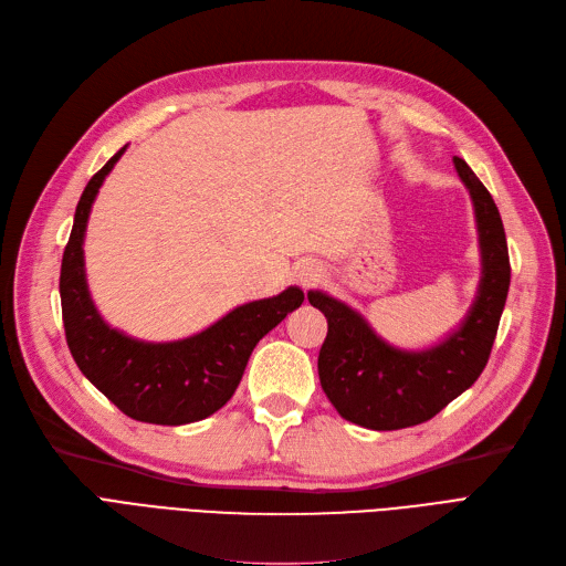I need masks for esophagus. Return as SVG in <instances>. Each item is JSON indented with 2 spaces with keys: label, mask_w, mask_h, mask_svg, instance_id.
I'll return each mask as SVG.
<instances>
[{
  "label": "esophagus",
  "mask_w": 566,
  "mask_h": 566,
  "mask_svg": "<svg viewBox=\"0 0 566 566\" xmlns=\"http://www.w3.org/2000/svg\"><path fill=\"white\" fill-rule=\"evenodd\" d=\"M321 276H323V269H321L318 264L304 262V264H300V266H297V279H300V283H302V285H313V283H318V281H321Z\"/></svg>",
  "instance_id": "34e87169"
}]
</instances>
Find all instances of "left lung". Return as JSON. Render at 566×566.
I'll use <instances>...</instances> for the list:
<instances>
[{
  "label": "left lung",
  "instance_id": "8db88e82",
  "mask_svg": "<svg viewBox=\"0 0 566 566\" xmlns=\"http://www.w3.org/2000/svg\"><path fill=\"white\" fill-rule=\"evenodd\" d=\"M476 213L481 283L462 325L424 350L390 346L357 311L321 290L308 302L327 318L321 386L338 416L376 432L420 424L469 390L488 365L509 295L511 264L500 209L462 157H453Z\"/></svg>",
  "mask_w": 566,
  "mask_h": 566
}]
</instances>
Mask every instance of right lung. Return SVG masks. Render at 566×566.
Returning a JSON list of instances; mask_svg holds the SVG:
<instances>
[{"mask_svg": "<svg viewBox=\"0 0 566 566\" xmlns=\"http://www.w3.org/2000/svg\"><path fill=\"white\" fill-rule=\"evenodd\" d=\"M125 148L87 180L78 199L60 269L66 346L83 376L125 416L153 424H188L230 401L260 338L302 306L304 292L290 285L276 297L237 306L180 342L148 344L108 327L87 290L83 237L93 201Z\"/></svg>", "mask_w": 566, "mask_h": 566, "instance_id": "right-lung-1", "label": "right lung"}]
</instances>
